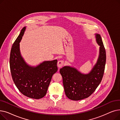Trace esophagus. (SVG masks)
<instances>
[{
  "label": "esophagus",
  "mask_w": 120,
  "mask_h": 120,
  "mask_svg": "<svg viewBox=\"0 0 120 120\" xmlns=\"http://www.w3.org/2000/svg\"><path fill=\"white\" fill-rule=\"evenodd\" d=\"M64 65V62L63 60H59L57 63V66L60 68H62Z\"/></svg>",
  "instance_id": "34e87169"
}]
</instances>
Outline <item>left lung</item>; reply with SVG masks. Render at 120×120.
<instances>
[{
	"mask_svg": "<svg viewBox=\"0 0 120 120\" xmlns=\"http://www.w3.org/2000/svg\"><path fill=\"white\" fill-rule=\"evenodd\" d=\"M96 39L100 46L99 56L96 64L89 73H81L70 66H65L60 70L65 94L71 100L78 101L89 97L102 80L106 62L105 49L100 34H96Z\"/></svg>",
	"mask_w": 120,
	"mask_h": 120,
	"instance_id": "obj_1",
	"label": "left lung"
}]
</instances>
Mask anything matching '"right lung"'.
I'll use <instances>...</instances> for the list:
<instances>
[{"label": "right lung", "mask_w": 120, "mask_h": 120, "mask_svg": "<svg viewBox=\"0 0 120 120\" xmlns=\"http://www.w3.org/2000/svg\"><path fill=\"white\" fill-rule=\"evenodd\" d=\"M26 30L24 27L12 46L10 57L11 77L24 95L39 99L45 96L53 74L58 70L57 60L44 61L35 67L28 65L21 55L19 43Z\"/></svg>", "instance_id": "add662e5"}]
</instances>
